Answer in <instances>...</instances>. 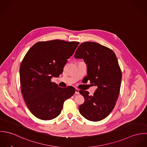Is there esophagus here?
<instances>
[{
	"mask_svg": "<svg viewBox=\"0 0 147 147\" xmlns=\"http://www.w3.org/2000/svg\"><path fill=\"white\" fill-rule=\"evenodd\" d=\"M75 94H79V90L78 89H77V88L75 89Z\"/></svg>",
	"mask_w": 147,
	"mask_h": 147,
	"instance_id": "obj_1",
	"label": "esophagus"
}]
</instances>
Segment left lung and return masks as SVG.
<instances>
[{"label":"left lung","mask_w":147,"mask_h":147,"mask_svg":"<svg viewBox=\"0 0 147 147\" xmlns=\"http://www.w3.org/2000/svg\"><path fill=\"white\" fill-rule=\"evenodd\" d=\"M74 57L83 59L87 67L86 78L97 86L92 96L88 91H79L85 100L79 107L80 113L89 121H101L114 109L120 91L122 72L117 57L107 47L85 42L78 47Z\"/></svg>","instance_id":"8db88e82"}]
</instances>
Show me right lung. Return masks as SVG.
<instances>
[{
    "label": "right lung",
    "mask_w": 147,
    "mask_h": 147,
    "mask_svg": "<svg viewBox=\"0 0 147 147\" xmlns=\"http://www.w3.org/2000/svg\"><path fill=\"white\" fill-rule=\"evenodd\" d=\"M79 44L58 40L37 42L21 62V93L28 109L38 119L47 121L58 117L64 101L75 93L74 87L62 88L51 80L63 72L67 59Z\"/></svg>",
    "instance_id": "obj_1"
}]
</instances>
